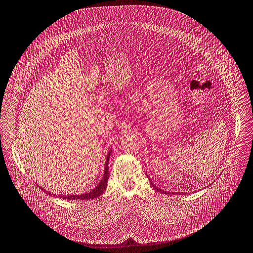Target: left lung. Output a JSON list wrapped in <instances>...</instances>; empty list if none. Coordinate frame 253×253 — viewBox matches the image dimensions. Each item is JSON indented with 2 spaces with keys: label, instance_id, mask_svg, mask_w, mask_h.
Segmentation results:
<instances>
[{
  "label": "left lung",
  "instance_id": "8db88e82",
  "mask_svg": "<svg viewBox=\"0 0 253 253\" xmlns=\"http://www.w3.org/2000/svg\"><path fill=\"white\" fill-rule=\"evenodd\" d=\"M150 181H151V184H152V186H153V187H154V189H155V190H156V191H159V192H161V193H166V194H173V195H174V194H176V193H175V192H168V191H165V190H162V189H161V188H159V187H157V186H156V185H155V184H154V183H153V181H152V180H150ZM177 194H180V195H181V193H179V192H178V193H177ZM182 194H183V193H182Z\"/></svg>",
  "mask_w": 253,
  "mask_h": 253
}]
</instances>
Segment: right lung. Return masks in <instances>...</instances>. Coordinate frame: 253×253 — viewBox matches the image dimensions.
Here are the masks:
<instances>
[{
  "instance_id": "obj_1",
  "label": "right lung",
  "mask_w": 253,
  "mask_h": 253,
  "mask_svg": "<svg viewBox=\"0 0 253 253\" xmlns=\"http://www.w3.org/2000/svg\"><path fill=\"white\" fill-rule=\"evenodd\" d=\"M110 155H111V150L109 151L107 157H106V161H105V167H104V172H103V176L101 178V180L99 181V183L94 187L92 188L91 190H89L88 192H85V193H82V194H71V195H56V194H53L51 192H48L49 195L51 196H54V197H58L60 199H65V200H89V199H94L98 196H100L104 190L106 189V186H107V182H108V162H109V158H110ZM42 190H44L42 187H41ZM46 191V190H44ZM47 193V191H46Z\"/></svg>"
}]
</instances>
